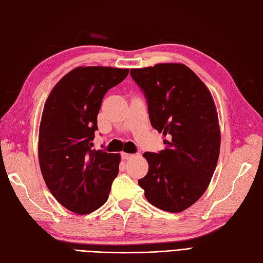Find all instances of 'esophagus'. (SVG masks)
<instances>
[{
  "mask_svg": "<svg viewBox=\"0 0 263 263\" xmlns=\"http://www.w3.org/2000/svg\"><path fill=\"white\" fill-rule=\"evenodd\" d=\"M120 156H122L123 159H126V160H128V159L134 157L133 154H128V153H122V154H120Z\"/></svg>",
  "mask_w": 263,
  "mask_h": 263,
  "instance_id": "esophagus-1",
  "label": "esophagus"
}]
</instances>
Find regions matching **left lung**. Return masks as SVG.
<instances>
[{
    "instance_id": "1",
    "label": "left lung",
    "mask_w": 263,
    "mask_h": 263,
    "mask_svg": "<svg viewBox=\"0 0 263 263\" xmlns=\"http://www.w3.org/2000/svg\"><path fill=\"white\" fill-rule=\"evenodd\" d=\"M144 93L151 124L166 148L146 152L147 175L138 180L146 199L161 210L180 212L204 194L217 166L220 130L209 89L183 64L133 68Z\"/></svg>"
}]
</instances>
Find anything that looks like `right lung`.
Segmentation results:
<instances>
[{
  "mask_svg": "<svg viewBox=\"0 0 263 263\" xmlns=\"http://www.w3.org/2000/svg\"><path fill=\"white\" fill-rule=\"evenodd\" d=\"M128 68L77 67L55 85L42 115L39 159L47 188L62 205L80 215L107 201L119 172L118 154L93 149L97 115L108 89Z\"/></svg>",
  "mask_w": 263,
  "mask_h": 263,
  "instance_id": "add662e5",
  "label": "right lung"
}]
</instances>
